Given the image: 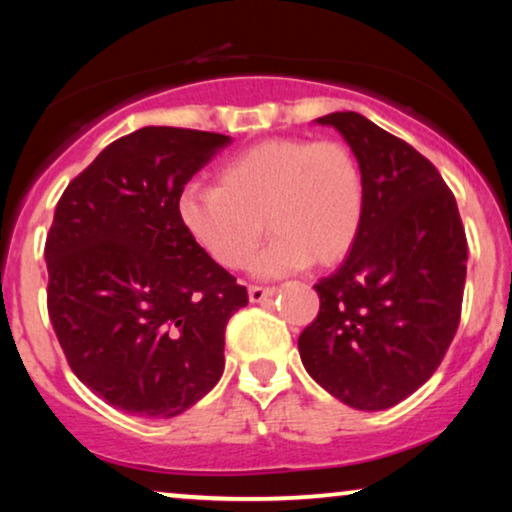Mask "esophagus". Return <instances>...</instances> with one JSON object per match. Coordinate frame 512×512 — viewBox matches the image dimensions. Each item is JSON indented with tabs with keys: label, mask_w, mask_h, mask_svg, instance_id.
I'll use <instances>...</instances> for the list:
<instances>
[{
	"label": "esophagus",
	"mask_w": 512,
	"mask_h": 512,
	"mask_svg": "<svg viewBox=\"0 0 512 512\" xmlns=\"http://www.w3.org/2000/svg\"><path fill=\"white\" fill-rule=\"evenodd\" d=\"M272 296H275V289H270V286H249L251 303H263V300H268Z\"/></svg>",
	"instance_id": "1"
}]
</instances>
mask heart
Here are the masks:
<instances>
[{
  "label": "heart",
  "mask_w": 512,
  "mask_h": 512,
  "mask_svg": "<svg viewBox=\"0 0 512 512\" xmlns=\"http://www.w3.org/2000/svg\"><path fill=\"white\" fill-rule=\"evenodd\" d=\"M219 186H186L179 219L205 254L226 270L256 258L254 275L275 279L310 265L338 263L359 235L366 186L354 153L338 139L275 137L249 146L216 170Z\"/></svg>",
  "instance_id": "1"
}]
</instances>
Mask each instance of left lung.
Instances as JSON below:
<instances>
[{"instance_id":"obj_1","label":"left lung","mask_w":512,"mask_h":512,"mask_svg":"<svg viewBox=\"0 0 512 512\" xmlns=\"http://www.w3.org/2000/svg\"><path fill=\"white\" fill-rule=\"evenodd\" d=\"M314 123L335 128L363 172L366 212L356 242L314 289L321 307L300 333L303 366L356 410H387L417 391L457 333L466 233L436 167L356 111Z\"/></svg>"}]
</instances>
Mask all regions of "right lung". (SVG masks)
I'll return each instance as SVG.
<instances>
[{
    "label": "right lung",
    "mask_w": 512,
    "mask_h": 512,
    "mask_svg": "<svg viewBox=\"0 0 512 512\" xmlns=\"http://www.w3.org/2000/svg\"><path fill=\"white\" fill-rule=\"evenodd\" d=\"M226 135L146 125L109 144L55 207L48 317L74 375L118 410L170 419L214 389L247 289L202 251L179 195Z\"/></svg>",
    "instance_id": "right-lung-1"
}]
</instances>
